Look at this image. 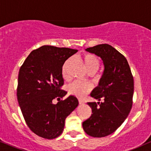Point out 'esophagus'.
I'll return each instance as SVG.
<instances>
[{
  "mask_svg": "<svg viewBox=\"0 0 151 151\" xmlns=\"http://www.w3.org/2000/svg\"><path fill=\"white\" fill-rule=\"evenodd\" d=\"M79 104H84V101L81 99H79Z\"/></svg>",
  "mask_w": 151,
  "mask_h": 151,
  "instance_id": "34e87169",
  "label": "esophagus"
}]
</instances>
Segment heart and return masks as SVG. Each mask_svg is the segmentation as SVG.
<instances>
[{"mask_svg": "<svg viewBox=\"0 0 151 151\" xmlns=\"http://www.w3.org/2000/svg\"><path fill=\"white\" fill-rule=\"evenodd\" d=\"M70 59L67 60L62 67V76L65 78L67 77V67L70 62ZM82 60L87 71L93 70V69L98 70L99 67V62L94 55L86 54L82 56ZM91 86L89 84L80 82V81H74L68 87L69 92L78 98H83L84 96H85L86 93L91 91Z\"/></svg>", "mask_w": 151, "mask_h": 151, "instance_id": "obj_1", "label": "heart"}]
</instances>
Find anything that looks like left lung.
Masks as SVG:
<instances>
[{"label": "left lung", "mask_w": 151, "mask_h": 151, "mask_svg": "<svg viewBox=\"0 0 151 151\" xmlns=\"http://www.w3.org/2000/svg\"><path fill=\"white\" fill-rule=\"evenodd\" d=\"M85 50L101 59L104 70L98 86L90 93L103 101L88 102L92 114L82 126L89 136L101 138L114 133L129 116L133 104V78L127 60L112 46L98 45Z\"/></svg>", "instance_id": "obj_1"}]
</instances>
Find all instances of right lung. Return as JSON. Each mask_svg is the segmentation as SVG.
Masks as SVG:
<instances>
[{"instance_id": "right-lung-1", "label": "right lung", "mask_w": 151, "mask_h": 151, "mask_svg": "<svg viewBox=\"0 0 151 151\" xmlns=\"http://www.w3.org/2000/svg\"><path fill=\"white\" fill-rule=\"evenodd\" d=\"M78 50L44 45L31 52L19 71L17 98L27 126L37 136L53 139L62 134L66 118L79 101L70 95L54 104L52 100L67 94L62 66Z\"/></svg>"}]
</instances>
